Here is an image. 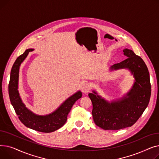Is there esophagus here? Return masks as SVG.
I'll list each match as a JSON object with an SVG mask.
<instances>
[{"instance_id":"1","label":"esophagus","mask_w":159,"mask_h":159,"mask_svg":"<svg viewBox=\"0 0 159 159\" xmlns=\"http://www.w3.org/2000/svg\"><path fill=\"white\" fill-rule=\"evenodd\" d=\"M90 87H91V86L89 84V83L84 82V83H83L81 86V90L83 93H88L91 88Z\"/></svg>"}]
</instances>
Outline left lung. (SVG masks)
<instances>
[{"label": "left lung", "mask_w": 159, "mask_h": 159, "mask_svg": "<svg viewBox=\"0 0 159 159\" xmlns=\"http://www.w3.org/2000/svg\"><path fill=\"white\" fill-rule=\"evenodd\" d=\"M123 52L126 59L111 66L110 70H128L135 79L131 89L122 97L111 102L95 90L88 94L93 104L95 124L104 130H118L133 126L146 110L151 97L149 73L145 62L131 49L126 48Z\"/></svg>", "instance_id": "obj_1"}]
</instances>
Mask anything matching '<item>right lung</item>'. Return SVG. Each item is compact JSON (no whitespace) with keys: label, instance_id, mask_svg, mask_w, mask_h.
I'll use <instances>...</instances> for the list:
<instances>
[{"label":"right lung","instance_id":"obj_1","mask_svg":"<svg viewBox=\"0 0 159 159\" xmlns=\"http://www.w3.org/2000/svg\"><path fill=\"white\" fill-rule=\"evenodd\" d=\"M33 49H28L16 58L10 73L8 91L10 99L19 120L27 128L40 132L51 133L61 128L66 122L67 116L72 106L78 99L82 97V92L78 91L58 107L53 112L46 115H39L33 113L26 106L20 98L19 88V69L22 62Z\"/></svg>","mask_w":159,"mask_h":159}]
</instances>
